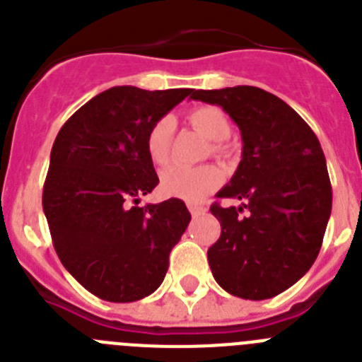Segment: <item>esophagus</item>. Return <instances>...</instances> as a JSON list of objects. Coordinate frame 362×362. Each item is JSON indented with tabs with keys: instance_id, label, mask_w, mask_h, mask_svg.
Listing matches in <instances>:
<instances>
[{
	"instance_id": "1",
	"label": "esophagus",
	"mask_w": 362,
	"mask_h": 362,
	"mask_svg": "<svg viewBox=\"0 0 362 362\" xmlns=\"http://www.w3.org/2000/svg\"><path fill=\"white\" fill-rule=\"evenodd\" d=\"M188 210H190L192 217H201V216H204V212H206L203 206H199V204H196V203H188Z\"/></svg>"
}]
</instances>
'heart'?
I'll use <instances>...</instances> for the list:
<instances>
[{
    "label": "heart",
    "mask_w": 362,
    "mask_h": 362,
    "mask_svg": "<svg viewBox=\"0 0 362 362\" xmlns=\"http://www.w3.org/2000/svg\"><path fill=\"white\" fill-rule=\"evenodd\" d=\"M188 123L203 136L212 139L214 153H226L228 145L225 137L230 134V121L221 108L212 105L192 108L187 114ZM172 137H174V121L172 117H161L150 127L145 139V150L150 161L156 166H165L172 158ZM221 183L219 168L212 165L203 166H170L163 172L161 187L166 194L183 197L188 201H201L210 190Z\"/></svg>",
    "instance_id": "obj_1"
}]
</instances>
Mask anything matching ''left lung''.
I'll list each match as a JSON object with an SVG mask.
<instances>
[{
  "mask_svg": "<svg viewBox=\"0 0 362 362\" xmlns=\"http://www.w3.org/2000/svg\"><path fill=\"white\" fill-rule=\"evenodd\" d=\"M190 98L223 107L243 137L238 170L217 192L241 206H210L221 223L209 248L214 279L232 296L270 299L305 276L321 250L332 212L321 143L292 107L257 86L192 90Z\"/></svg>",
  "mask_w": 362,
  "mask_h": 362,
  "instance_id": "1",
  "label": "left lung"
}]
</instances>
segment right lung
Instances as JSON below:
<instances>
[{
  "mask_svg": "<svg viewBox=\"0 0 362 362\" xmlns=\"http://www.w3.org/2000/svg\"><path fill=\"white\" fill-rule=\"evenodd\" d=\"M188 94L114 86L74 112L54 141L43 212L63 267L99 299L132 303L156 292L190 223L175 197L137 206L159 183L146 134Z\"/></svg>",
  "mask_w": 362,
  "mask_h": 362,
  "instance_id": "right-lung-1",
  "label": "right lung"
}]
</instances>
